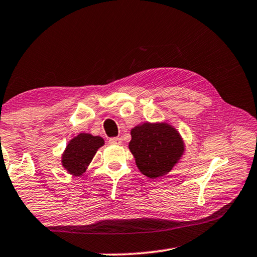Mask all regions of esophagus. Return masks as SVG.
<instances>
[{
    "mask_svg": "<svg viewBox=\"0 0 257 257\" xmlns=\"http://www.w3.org/2000/svg\"><path fill=\"white\" fill-rule=\"evenodd\" d=\"M109 143L112 145H121L122 144V141H121V138H119V137H112L109 139Z\"/></svg>",
    "mask_w": 257,
    "mask_h": 257,
    "instance_id": "34e87169",
    "label": "esophagus"
}]
</instances>
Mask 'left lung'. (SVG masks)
Instances as JSON below:
<instances>
[{"label": "left lung", "instance_id": "8db88e82", "mask_svg": "<svg viewBox=\"0 0 257 257\" xmlns=\"http://www.w3.org/2000/svg\"><path fill=\"white\" fill-rule=\"evenodd\" d=\"M129 149L139 171L156 179L173 169L184 152V145L170 124L146 122L132 129Z\"/></svg>", "mask_w": 257, "mask_h": 257}]
</instances>
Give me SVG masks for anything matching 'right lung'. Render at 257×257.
<instances>
[{
	"mask_svg": "<svg viewBox=\"0 0 257 257\" xmlns=\"http://www.w3.org/2000/svg\"><path fill=\"white\" fill-rule=\"evenodd\" d=\"M103 139L90 134H80L68 143L63 154V166L73 175L85 172L97 149L103 146Z\"/></svg>",
	"mask_w": 257,
	"mask_h": 257,
	"instance_id": "add662e5",
	"label": "right lung"
}]
</instances>
